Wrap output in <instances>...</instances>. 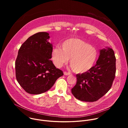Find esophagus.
<instances>
[{"label":"esophagus","instance_id":"34e87169","mask_svg":"<svg viewBox=\"0 0 128 128\" xmlns=\"http://www.w3.org/2000/svg\"><path fill=\"white\" fill-rule=\"evenodd\" d=\"M64 75H65V76H68V75L71 74H70V72H66V71H65V72H64Z\"/></svg>","mask_w":128,"mask_h":128}]
</instances>
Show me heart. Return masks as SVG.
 Instances as JSON below:
<instances>
[{
  "label": "heart",
  "mask_w": 128,
  "mask_h": 128,
  "mask_svg": "<svg viewBox=\"0 0 128 128\" xmlns=\"http://www.w3.org/2000/svg\"><path fill=\"white\" fill-rule=\"evenodd\" d=\"M57 46L52 51V58L56 67H61L70 59V65L75 72L84 73L92 69L98 57L97 50L78 39L71 38Z\"/></svg>",
  "instance_id": "1"
}]
</instances>
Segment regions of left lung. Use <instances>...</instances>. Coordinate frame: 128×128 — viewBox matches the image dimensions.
<instances>
[{"label":"left lung","instance_id":"left-lung-1","mask_svg":"<svg viewBox=\"0 0 128 128\" xmlns=\"http://www.w3.org/2000/svg\"><path fill=\"white\" fill-rule=\"evenodd\" d=\"M116 58L109 48L100 51L96 64L89 71L76 74L77 82L71 89L78 99L85 102L96 101L110 90L116 72Z\"/></svg>","mask_w":128,"mask_h":128}]
</instances>
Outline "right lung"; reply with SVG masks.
Here are the masks:
<instances>
[{"mask_svg":"<svg viewBox=\"0 0 128 128\" xmlns=\"http://www.w3.org/2000/svg\"><path fill=\"white\" fill-rule=\"evenodd\" d=\"M49 34L35 33L22 44L15 62L16 79L30 94H40L50 90L63 72L56 68L52 58V44Z\"/></svg>","mask_w":128,"mask_h":128,"instance_id":"obj_1","label":"right lung"}]
</instances>
